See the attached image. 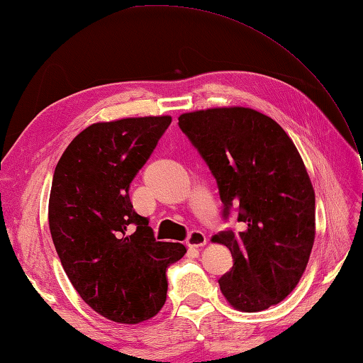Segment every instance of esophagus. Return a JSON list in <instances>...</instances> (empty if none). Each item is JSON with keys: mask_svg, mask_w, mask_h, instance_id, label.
I'll return each instance as SVG.
<instances>
[{"mask_svg": "<svg viewBox=\"0 0 363 363\" xmlns=\"http://www.w3.org/2000/svg\"><path fill=\"white\" fill-rule=\"evenodd\" d=\"M186 244H188V247H191V249H199V247H204L207 244L206 234L202 231H198V230L191 231L186 238Z\"/></svg>", "mask_w": 363, "mask_h": 363, "instance_id": "obj_1", "label": "esophagus"}]
</instances>
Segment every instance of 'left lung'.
<instances>
[{
  "instance_id": "obj_1",
  "label": "left lung",
  "mask_w": 363,
  "mask_h": 363,
  "mask_svg": "<svg viewBox=\"0 0 363 363\" xmlns=\"http://www.w3.org/2000/svg\"><path fill=\"white\" fill-rule=\"evenodd\" d=\"M178 125L211 169L223 218L238 208L244 231L213 238L233 255L220 277L231 306L258 313L300 282L315 238V196L296 146L274 119L252 108L185 113Z\"/></svg>"
}]
</instances>
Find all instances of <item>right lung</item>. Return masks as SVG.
I'll return each instance as SVG.
<instances>
[{
	"mask_svg": "<svg viewBox=\"0 0 363 363\" xmlns=\"http://www.w3.org/2000/svg\"><path fill=\"white\" fill-rule=\"evenodd\" d=\"M170 123L148 116L89 125L54 172L49 228L57 255L82 300L113 322L156 315L167 296V268L186 253L183 244L156 240L129 198Z\"/></svg>",
	"mask_w": 363,
	"mask_h": 363,
	"instance_id": "right-lung-1",
	"label": "right lung"
}]
</instances>
